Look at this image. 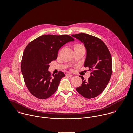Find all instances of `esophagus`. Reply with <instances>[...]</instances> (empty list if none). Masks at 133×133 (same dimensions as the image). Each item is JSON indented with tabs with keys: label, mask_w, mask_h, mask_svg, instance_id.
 <instances>
[{
	"label": "esophagus",
	"mask_w": 133,
	"mask_h": 133,
	"mask_svg": "<svg viewBox=\"0 0 133 133\" xmlns=\"http://www.w3.org/2000/svg\"><path fill=\"white\" fill-rule=\"evenodd\" d=\"M66 75L69 76V77H72V76H73V75H72V74H70V73H67V74H66Z\"/></svg>",
	"instance_id": "34e87169"
}]
</instances>
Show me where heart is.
I'll return each mask as SVG.
<instances>
[{
  "mask_svg": "<svg viewBox=\"0 0 133 133\" xmlns=\"http://www.w3.org/2000/svg\"><path fill=\"white\" fill-rule=\"evenodd\" d=\"M85 49L84 46L81 44H76L74 46V49Z\"/></svg>",
  "mask_w": 133,
  "mask_h": 133,
  "instance_id": "b5f03b06",
  "label": "heart"
}]
</instances>
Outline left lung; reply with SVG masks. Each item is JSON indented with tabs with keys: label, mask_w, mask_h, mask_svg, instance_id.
I'll use <instances>...</instances> for the list:
<instances>
[{
	"label": "left lung",
	"mask_w": 133,
	"mask_h": 133,
	"mask_svg": "<svg viewBox=\"0 0 133 133\" xmlns=\"http://www.w3.org/2000/svg\"><path fill=\"white\" fill-rule=\"evenodd\" d=\"M72 36L80 40L86 49L84 66L91 71L87 80L80 76L82 85L76 91L85 98L91 99L100 95L106 88L112 72V60L110 52L104 42L99 38L80 33Z\"/></svg>",
	"instance_id": "8db88e82"
}]
</instances>
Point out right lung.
<instances>
[{"mask_svg": "<svg viewBox=\"0 0 133 133\" xmlns=\"http://www.w3.org/2000/svg\"><path fill=\"white\" fill-rule=\"evenodd\" d=\"M74 39L68 35H43L26 47L21 62L24 82L32 95L39 99L49 98L57 90L63 72L51 75L49 64L57 59L59 49Z\"/></svg>", "mask_w": 133, "mask_h": 133, "instance_id": "1", "label": "right lung"}]
</instances>
